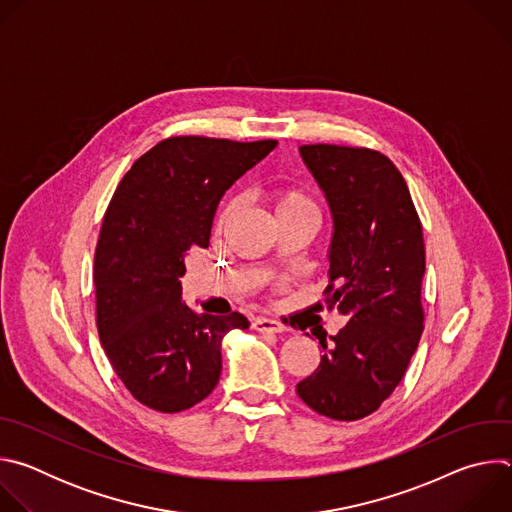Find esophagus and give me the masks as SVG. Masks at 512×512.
I'll return each instance as SVG.
<instances>
[{
  "mask_svg": "<svg viewBox=\"0 0 512 512\" xmlns=\"http://www.w3.org/2000/svg\"><path fill=\"white\" fill-rule=\"evenodd\" d=\"M253 328L259 330V332H283L285 326L273 318H255L253 320Z\"/></svg>",
  "mask_w": 512,
  "mask_h": 512,
  "instance_id": "34e87169",
  "label": "esophagus"
}]
</instances>
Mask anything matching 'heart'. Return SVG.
Instances as JSON below:
<instances>
[{
    "label": "heart",
    "instance_id": "heart-1",
    "mask_svg": "<svg viewBox=\"0 0 512 512\" xmlns=\"http://www.w3.org/2000/svg\"><path fill=\"white\" fill-rule=\"evenodd\" d=\"M269 200L275 221H283V218H310V221H316L318 218L316 200L310 192L298 186H281L271 192Z\"/></svg>",
    "mask_w": 512,
    "mask_h": 512
}]
</instances>
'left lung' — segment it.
<instances>
[{
	"mask_svg": "<svg viewBox=\"0 0 512 512\" xmlns=\"http://www.w3.org/2000/svg\"><path fill=\"white\" fill-rule=\"evenodd\" d=\"M300 154L334 218L324 302L348 322L332 344L320 338L324 356L298 395L320 415L356 421L395 391L423 332L421 221L401 172L381 152L312 143Z\"/></svg>",
	"mask_w": 512,
	"mask_h": 512,
	"instance_id": "8db88e82",
	"label": "left lung"
}]
</instances>
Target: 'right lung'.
Segmentation results:
<instances>
[{"mask_svg": "<svg viewBox=\"0 0 512 512\" xmlns=\"http://www.w3.org/2000/svg\"><path fill=\"white\" fill-rule=\"evenodd\" d=\"M277 145L176 135L119 182L95 251L97 328L113 371L145 407L178 413L221 377V342L249 320L196 314L182 302L190 249L208 247L223 194Z\"/></svg>", "mask_w": 512, "mask_h": 512, "instance_id": "1", "label": "right lung"}]
</instances>
